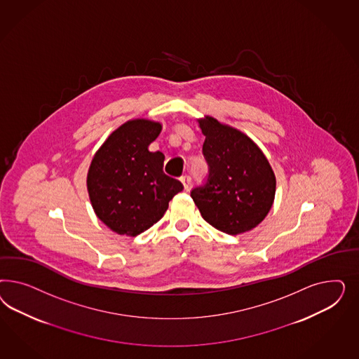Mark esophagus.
Here are the masks:
<instances>
[{"label":"esophagus","instance_id":"1","mask_svg":"<svg viewBox=\"0 0 359 359\" xmlns=\"http://www.w3.org/2000/svg\"><path fill=\"white\" fill-rule=\"evenodd\" d=\"M182 183L184 185V191H189V188H191V176H188V175H184V176H182Z\"/></svg>","mask_w":359,"mask_h":359}]
</instances>
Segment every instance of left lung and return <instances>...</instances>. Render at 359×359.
Returning a JSON list of instances; mask_svg holds the SVG:
<instances>
[{"mask_svg": "<svg viewBox=\"0 0 359 359\" xmlns=\"http://www.w3.org/2000/svg\"><path fill=\"white\" fill-rule=\"evenodd\" d=\"M205 135L203 154L207 183L191 192L203 218L226 234H241L258 226L275 198L276 179L261 149L229 125L207 116L198 120Z\"/></svg>", "mask_w": 359, "mask_h": 359, "instance_id": "1", "label": "left lung"}]
</instances>
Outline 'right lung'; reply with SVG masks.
I'll return each mask as SVG.
<instances>
[{
	"instance_id": "add662e5",
	"label": "right lung",
	"mask_w": 359,
	"mask_h": 359,
	"mask_svg": "<svg viewBox=\"0 0 359 359\" xmlns=\"http://www.w3.org/2000/svg\"><path fill=\"white\" fill-rule=\"evenodd\" d=\"M162 125L128 121L113 131L89 165L87 187L95 213L117 234L135 237L163 217L183 184L163 172V152L149 151Z\"/></svg>"
}]
</instances>
